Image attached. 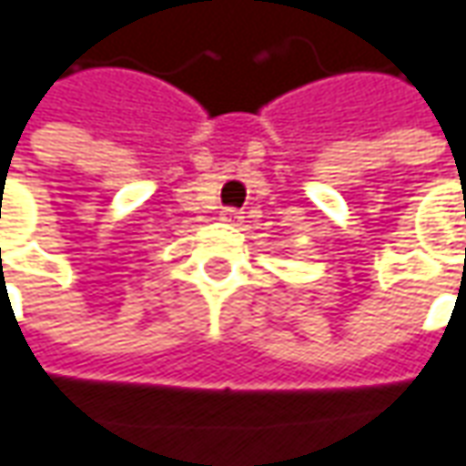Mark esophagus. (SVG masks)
<instances>
[{"mask_svg": "<svg viewBox=\"0 0 466 466\" xmlns=\"http://www.w3.org/2000/svg\"><path fill=\"white\" fill-rule=\"evenodd\" d=\"M221 221H224V224H239V221H242V211H239V208H224V211H221Z\"/></svg>", "mask_w": 466, "mask_h": 466, "instance_id": "esophagus-1", "label": "esophagus"}]
</instances>
